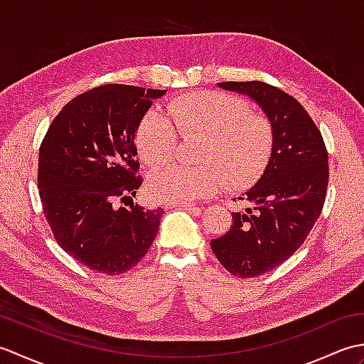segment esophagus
I'll list each match as a JSON object with an SVG mask.
<instances>
[{
	"label": "esophagus",
	"instance_id": "1",
	"mask_svg": "<svg viewBox=\"0 0 364 364\" xmlns=\"http://www.w3.org/2000/svg\"><path fill=\"white\" fill-rule=\"evenodd\" d=\"M176 206L186 208V210H200V208L196 203H192V202H175V203L166 205V208H176Z\"/></svg>",
	"mask_w": 364,
	"mask_h": 364
}]
</instances>
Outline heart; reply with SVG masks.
Here are the masks:
<instances>
[{"label": "heart", "mask_w": 364, "mask_h": 364, "mask_svg": "<svg viewBox=\"0 0 364 364\" xmlns=\"http://www.w3.org/2000/svg\"><path fill=\"white\" fill-rule=\"evenodd\" d=\"M178 134L198 136L197 161L202 166H173L150 176L149 192L162 202H191L220 191L245 189L257 183L274 153V127L266 115L252 112L244 100L219 92H197L175 98L167 114L146 112L136 144L150 167L173 158Z\"/></svg>", "instance_id": "heart-1"}]
</instances>
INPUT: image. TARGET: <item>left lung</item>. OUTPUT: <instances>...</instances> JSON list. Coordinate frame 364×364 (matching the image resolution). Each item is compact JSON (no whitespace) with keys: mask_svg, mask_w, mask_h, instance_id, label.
<instances>
[{"mask_svg":"<svg viewBox=\"0 0 364 364\" xmlns=\"http://www.w3.org/2000/svg\"><path fill=\"white\" fill-rule=\"evenodd\" d=\"M218 86L253 100L274 127L269 166L239 197L253 206L233 213V225L211 241L214 255L230 274L253 278L280 266L304 244L326 202L328 156L321 131L286 92L261 81Z\"/></svg>","mask_w":364,"mask_h":364,"instance_id":"8db88e82","label":"left lung"}]
</instances>
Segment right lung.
<instances>
[{
	"label": "right lung",
	"mask_w": 364,
	"mask_h": 364,
	"mask_svg": "<svg viewBox=\"0 0 364 364\" xmlns=\"http://www.w3.org/2000/svg\"><path fill=\"white\" fill-rule=\"evenodd\" d=\"M167 90L106 84L75 97L48 128L37 184L58 244L81 264L115 275L133 269L156 237L162 208H115L136 196V133Z\"/></svg>",
	"instance_id": "1"
}]
</instances>
